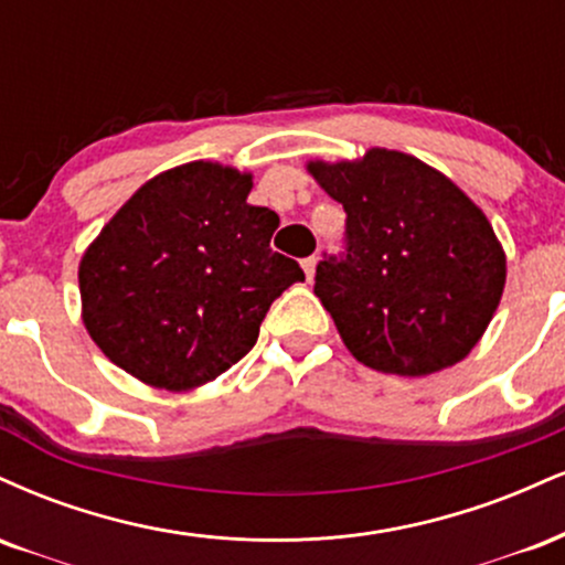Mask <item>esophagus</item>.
Here are the masks:
<instances>
[{"label":"esophagus","instance_id":"34e87169","mask_svg":"<svg viewBox=\"0 0 565 565\" xmlns=\"http://www.w3.org/2000/svg\"><path fill=\"white\" fill-rule=\"evenodd\" d=\"M301 267H303V275H307V280H311V277H315V269H317V256L303 258Z\"/></svg>","mask_w":565,"mask_h":565}]
</instances>
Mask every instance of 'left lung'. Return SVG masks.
<instances>
[{
	"label": "left lung",
	"instance_id": "left-lung-1",
	"mask_svg": "<svg viewBox=\"0 0 565 565\" xmlns=\"http://www.w3.org/2000/svg\"><path fill=\"white\" fill-rule=\"evenodd\" d=\"M309 171L347 211L343 254L317 264L315 294L351 354L404 377L466 360L505 288V250L479 205L407 152Z\"/></svg>",
	"mask_w": 565,
	"mask_h": 565
}]
</instances>
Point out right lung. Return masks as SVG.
I'll return each mask as SVG.
<instances>
[{
    "label": "right lung",
    "instance_id": "add662e5",
    "mask_svg": "<svg viewBox=\"0 0 565 565\" xmlns=\"http://www.w3.org/2000/svg\"><path fill=\"white\" fill-rule=\"evenodd\" d=\"M250 174L192 161L145 182L78 264L84 324L113 364L188 391L254 349L303 271L269 248L280 216L250 205Z\"/></svg>",
    "mask_w": 565,
    "mask_h": 565
}]
</instances>
